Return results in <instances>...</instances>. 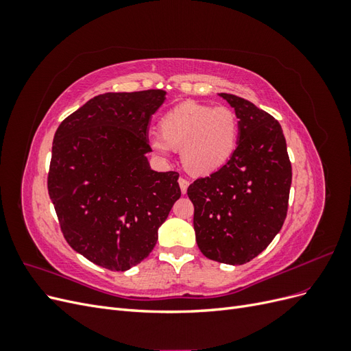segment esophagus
I'll return each mask as SVG.
<instances>
[{"instance_id": "obj_1", "label": "esophagus", "mask_w": 351, "mask_h": 351, "mask_svg": "<svg viewBox=\"0 0 351 351\" xmlns=\"http://www.w3.org/2000/svg\"><path fill=\"white\" fill-rule=\"evenodd\" d=\"M178 184H180V189H182V193H186L187 192V187H189V180L180 177L178 178Z\"/></svg>"}]
</instances>
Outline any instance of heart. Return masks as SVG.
<instances>
[{"instance_id":"obj_1","label":"heart","mask_w":351,"mask_h":351,"mask_svg":"<svg viewBox=\"0 0 351 351\" xmlns=\"http://www.w3.org/2000/svg\"><path fill=\"white\" fill-rule=\"evenodd\" d=\"M239 121L227 107L183 102L161 120V134L151 137V147L167 159L173 149L182 151L189 173L206 176L224 165L236 149Z\"/></svg>"}]
</instances>
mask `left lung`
I'll use <instances>...</instances> for the list:
<instances>
[{
    "label": "left lung",
    "mask_w": 351,
    "mask_h": 351,
    "mask_svg": "<svg viewBox=\"0 0 351 351\" xmlns=\"http://www.w3.org/2000/svg\"><path fill=\"white\" fill-rule=\"evenodd\" d=\"M239 119L237 147L226 165L187 189L193 226L208 259L243 265L268 247L289 208L291 164L280 123L236 95L218 93Z\"/></svg>",
    "instance_id": "8db88e82"
}]
</instances>
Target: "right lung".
<instances>
[{
  "mask_svg": "<svg viewBox=\"0 0 351 351\" xmlns=\"http://www.w3.org/2000/svg\"><path fill=\"white\" fill-rule=\"evenodd\" d=\"M165 90L108 92L60 124L48 193L64 239L111 271L136 267L155 247L158 228L182 196L178 173L154 171L147 130Z\"/></svg>",
  "mask_w": 351,
  "mask_h": 351,
  "instance_id": "add662e5",
  "label": "right lung"
}]
</instances>
